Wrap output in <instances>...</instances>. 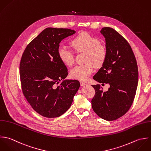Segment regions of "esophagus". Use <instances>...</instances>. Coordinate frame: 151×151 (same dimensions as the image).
<instances>
[{"mask_svg":"<svg viewBox=\"0 0 151 151\" xmlns=\"http://www.w3.org/2000/svg\"><path fill=\"white\" fill-rule=\"evenodd\" d=\"M80 83H81V86H85V85H86V83L83 82H82V81H81V82H80Z\"/></svg>","mask_w":151,"mask_h":151,"instance_id":"1","label":"esophagus"}]
</instances>
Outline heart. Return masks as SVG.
<instances>
[{
  "mask_svg": "<svg viewBox=\"0 0 151 151\" xmlns=\"http://www.w3.org/2000/svg\"><path fill=\"white\" fill-rule=\"evenodd\" d=\"M70 45L77 53H83L85 63L75 66L71 70V76L76 79L85 81L93 73L94 66L100 68L105 62L107 56V47L97 37L86 32H82L75 36ZM58 55L62 62L68 66H72L75 63L72 51L65 47L58 49Z\"/></svg>",
  "mask_w": 151,
  "mask_h": 151,
  "instance_id": "1",
  "label": "heart"
}]
</instances>
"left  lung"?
Masks as SVG:
<instances>
[{
  "mask_svg": "<svg viewBox=\"0 0 151 151\" xmlns=\"http://www.w3.org/2000/svg\"><path fill=\"white\" fill-rule=\"evenodd\" d=\"M100 32L106 38L107 56L93 79L103 85L109 83L110 88L104 91L100 85H92L95 94L91 106L100 118L116 120L133 103L138 86V66L130 45L120 33L111 27H103Z\"/></svg>",
  "mask_w": 151,
  "mask_h": 151,
  "instance_id": "8db88e82",
  "label": "left lung"
}]
</instances>
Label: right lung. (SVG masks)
<instances>
[{
  "label": "right lung",
  "instance_id": "add662e5",
  "mask_svg": "<svg viewBox=\"0 0 151 151\" xmlns=\"http://www.w3.org/2000/svg\"><path fill=\"white\" fill-rule=\"evenodd\" d=\"M75 32L68 29L47 28L23 53L20 63L22 92L32 108L45 117H58L65 113L79 88L78 81L63 80L68 72L58 55L62 40Z\"/></svg>",
  "mask_w": 151,
  "mask_h": 151
}]
</instances>
